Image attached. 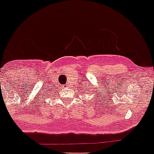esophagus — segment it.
Here are the masks:
<instances>
[{"instance_id": "1", "label": "esophagus", "mask_w": 154, "mask_h": 154, "mask_svg": "<svg viewBox=\"0 0 154 154\" xmlns=\"http://www.w3.org/2000/svg\"><path fill=\"white\" fill-rule=\"evenodd\" d=\"M64 87H67V86H68V85H67V84H66V85H64Z\"/></svg>"}]
</instances>
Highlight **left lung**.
<instances>
[{"mask_svg":"<svg viewBox=\"0 0 154 154\" xmlns=\"http://www.w3.org/2000/svg\"><path fill=\"white\" fill-rule=\"evenodd\" d=\"M90 90L91 91V90H90V88H85V90H83V92H85V93H90Z\"/></svg>","mask_w":154,"mask_h":154,"instance_id":"8db88e82","label":"left lung"}]
</instances>
